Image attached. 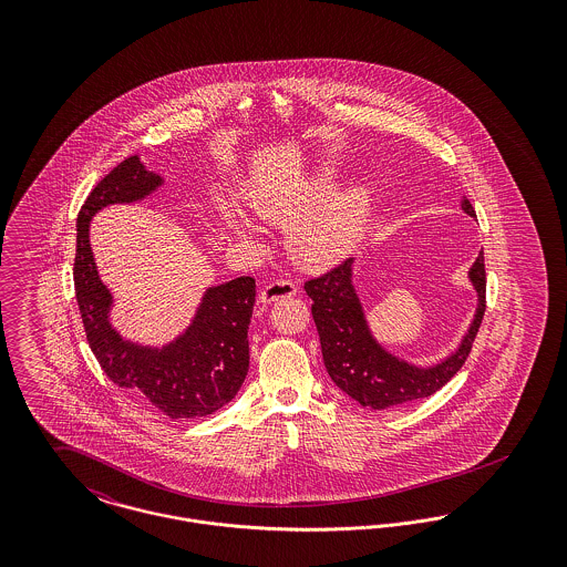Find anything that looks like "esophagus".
<instances>
[{
  "label": "esophagus",
  "instance_id": "1",
  "mask_svg": "<svg viewBox=\"0 0 567 567\" xmlns=\"http://www.w3.org/2000/svg\"><path fill=\"white\" fill-rule=\"evenodd\" d=\"M296 293V282L280 278V280H274V282H270V285H266V287H264V291H261V301H264V303H274V301H278V299H285V297H293Z\"/></svg>",
  "mask_w": 567,
  "mask_h": 567
}]
</instances>
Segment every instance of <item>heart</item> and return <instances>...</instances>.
Returning a JSON list of instances; mask_svg holds the SVG:
<instances>
[{"label": "heart", "mask_w": 567, "mask_h": 567, "mask_svg": "<svg viewBox=\"0 0 567 567\" xmlns=\"http://www.w3.org/2000/svg\"><path fill=\"white\" fill-rule=\"evenodd\" d=\"M336 183L338 172L321 165L291 187H255L248 193V204L261 218L274 223L296 219L289 229L293 257L308 268H329L347 259L361 240L374 197L368 185L331 195ZM218 215L238 236H252L250 220L231 204L220 202Z\"/></svg>", "instance_id": "b5f03b06"}]
</instances>
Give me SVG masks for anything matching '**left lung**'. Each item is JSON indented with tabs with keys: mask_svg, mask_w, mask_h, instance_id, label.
Here are the masks:
<instances>
[{
	"mask_svg": "<svg viewBox=\"0 0 567 567\" xmlns=\"http://www.w3.org/2000/svg\"><path fill=\"white\" fill-rule=\"evenodd\" d=\"M461 208L465 215L476 216L467 197H463ZM352 270L354 259H347L342 266L303 285L306 293L312 297V317L321 338L327 374L354 402L372 410L398 408L430 398L461 370L483 323L485 255L481 252L467 271L478 297L474 319L457 349L432 365L410 363L378 342L357 296Z\"/></svg>",
	"mask_w": 567,
	"mask_h": 567,
	"instance_id": "1",
	"label": "left lung"
}]
</instances>
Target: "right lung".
<instances>
[{"label": "right lung", "instance_id": "obj_1", "mask_svg": "<svg viewBox=\"0 0 567 567\" xmlns=\"http://www.w3.org/2000/svg\"><path fill=\"white\" fill-rule=\"evenodd\" d=\"M162 185V176L134 155L89 193L76 218L74 287L89 347L106 377L169 419H197L229 404L243 386L255 278L208 287L189 327L163 347H148L123 338L110 321L114 297L100 278L89 243L91 218L100 210L142 202Z\"/></svg>", "mask_w": 567, "mask_h": 567}]
</instances>
